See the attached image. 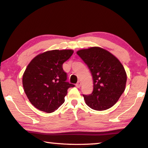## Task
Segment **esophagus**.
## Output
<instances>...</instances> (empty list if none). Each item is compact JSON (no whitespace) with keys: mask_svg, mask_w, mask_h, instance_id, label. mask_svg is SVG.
<instances>
[{"mask_svg":"<svg viewBox=\"0 0 148 148\" xmlns=\"http://www.w3.org/2000/svg\"><path fill=\"white\" fill-rule=\"evenodd\" d=\"M81 84H82L81 82L79 81V82H77V83L76 84V86L77 87V88H79V87H81Z\"/></svg>","mask_w":148,"mask_h":148,"instance_id":"esophagus-1","label":"esophagus"}]
</instances>
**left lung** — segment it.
<instances>
[{
	"instance_id": "left-lung-1",
	"label": "left lung",
	"mask_w": 148,
	"mask_h": 148,
	"mask_svg": "<svg viewBox=\"0 0 148 148\" xmlns=\"http://www.w3.org/2000/svg\"><path fill=\"white\" fill-rule=\"evenodd\" d=\"M77 54L84 61L93 79V91L85 95V102L91 108L106 110L118 101L124 92L127 74L117 57L99 47L78 50Z\"/></svg>"
}]
</instances>
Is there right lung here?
Wrapping results in <instances>:
<instances>
[{
	"mask_svg": "<svg viewBox=\"0 0 148 148\" xmlns=\"http://www.w3.org/2000/svg\"><path fill=\"white\" fill-rule=\"evenodd\" d=\"M72 49H54L36 56L23 75V86L27 98L40 111L51 113L64 103L69 87L62 64L73 54Z\"/></svg>",
	"mask_w": 148,
	"mask_h": 148,
	"instance_id": "1",
	"label": "right lung"
}]
</instances>
